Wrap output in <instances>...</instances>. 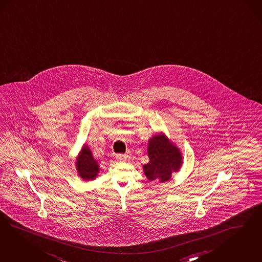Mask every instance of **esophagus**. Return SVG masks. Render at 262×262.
Returning <instances> with one entry per match:
<instances>
[{"instance_id": "34e87169", "label": "esophagus", "mask_w": 262, "mask_h": 262, "mask_svg": "<svg viewBox=\"0 0 262 262\" xmlns=\"http://www.w3.org/2000/svg\"><path fill=\"white\" fill-rule=\"evenodd\" d=\"M117 158L118 160H127V159L129 158V156L127 155H122V154H120V155H117Z\"/></svg>"}]
</instances>
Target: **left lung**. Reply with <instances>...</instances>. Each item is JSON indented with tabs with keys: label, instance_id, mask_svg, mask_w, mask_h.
<instances>
[{
	"label": "left lung",
	"instance_id": "left-lung-1",
	"mask_svg": "<svg viewBox=\"0 0 262 262\" xmlns=\"http://www.w3.org/2000/svg\"><path fill=\"white\" fill-rule=\"evenodd\" d=\"M147 154L149 161L144 166V171L148 181H169L172 172H177L183 163L179 148L164 135H156L149 140Z\"/></svg>",
	"mask_w": 262,
	"mask_h": 262
}]
</instances>
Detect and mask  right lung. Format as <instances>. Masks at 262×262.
Wrapping results in <instances>:
<instances>
[{
  "label": "right lung",
  "instance_id": "1",
  "mask_svg": "<svg viewBox=\"0 0 262 262\" xmlns=\"http://www.w3.org/2000/svg\"><path fill=\"white\" fill-rule=\"evenodd\" d=\"M77 169L79 176L85 181L93 180L99 172L97 162L93 158L90 149L85 145L77 159Z\"/></svg>",
  "mask_w": 262,
  "mask_h": 262
}]
</instances>
